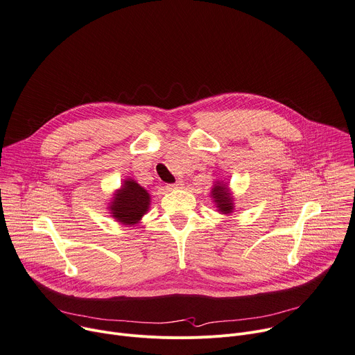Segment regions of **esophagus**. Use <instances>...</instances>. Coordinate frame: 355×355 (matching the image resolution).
Instances as JSON below:
<instances>
[{
    "label": "esophagus",
    "instance_id": "1",
    "mask_svg": "<svg viewBox=\"0 0 355 355\" xmlns=\"http://www.w3.org/2000/svg\"><path fill=\"white\" fill-rule=\"evenodd\" d=\"M182 186H183L182 182H176V183H172V184H166V189H168V190H178V189H180Z\"/></svg>",
    "mask_w": 355,
    "mask_h": 355
}]
</instances>
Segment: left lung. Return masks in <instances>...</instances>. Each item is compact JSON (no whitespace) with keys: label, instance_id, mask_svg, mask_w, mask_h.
Segmentation results:
<instances>
[{"label":"left lung","instance_id":"1","mask_svg":"<svg viewBox=\"0 0 355 355\" xmlns=\"http://www.w3.org/2000/svg\"><path fill=\"white\" fill-rule=\"evenodd\" d=\"M211 198H213V202L216 203V207L218 209L220 213L230 214L234 210L231 193L225 183L216 182V184L211 189Z\"/></svg>","mask_w":355,"mask_h":355}]
</instances>
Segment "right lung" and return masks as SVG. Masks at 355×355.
<instances>
[{"label":"right lung","mask_w":355,"mask_h":355,"mask_svg":"<svg viewBox=\"0 0 355 355\" xmlns=\"http://www.w3.org/2000/svg\"><path fill=\"white\" fill-rule=\"evenodd\" d=\"M149 205V193L135 180L127 179L124 180L121 189L114 193L112 202L110 203L108 209L118 223L134 225L139 223L144 214H146Z\"/></svg>","instance_id":"1"}]
</instances>
